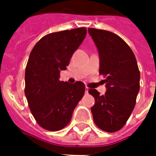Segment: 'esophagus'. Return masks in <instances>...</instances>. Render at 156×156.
<instances>
[{
  "label": "esophagus",
  "mask_w": 156,
  "mask_h": 156,
  "mask_svg": "<svg viewBox=\"0 0 156 156\" xmlns=\"http://www.w3.org/2000/svg\"><path fill=\"white\" fill-rule=\"evenodd\" d=\"M85 93H86V94H88V87H86V90H85Z\"/></svg>",
  "instance_id": "esophagus-1"
}]
</instances>
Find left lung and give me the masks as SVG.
I'll return each mask as SVG.
<instances>
[{"mask_svg":"<svg viewBox=\"0 0 156 156\" xmlns=\"http://www.w3.org/2000/svg\"><path fill=\"white\" fill-rule=\"evenodd\" d=\"M99 54V74L105 76L107 92L88 93L94 98L91 108L95 124L108 133L119 131L129 119L140 90V73L129 45L111 32L88 28Z\"/></svg>","mask_w":156,"mask_h":156,"instance_id":"obj_1","label":"left lung"}]
</instances>
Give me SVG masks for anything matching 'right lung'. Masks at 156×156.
<instances>
[{
  "label": "right lung",
  "mask_w": 156,
  "mask_h": 156,
  "mask_svg": "<svg viewBox=\"0 0 156 156\" xmlns=\"http://www.w3.org/2000/svg\"><path fill=\"white\" fill-rule=\"evenodd\" d=\"M85 27L49 33L32 48L25 71V95L37 123L58 131L71 121L73 112L85 92V85L59 80L72 56L84 40Z\"/></svg>",
  "instance_id": "right-lung-1"
}]
</instances>
